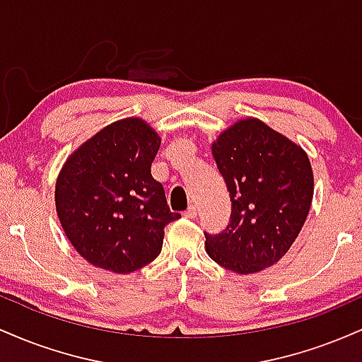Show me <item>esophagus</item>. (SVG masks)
<instances>
[{"instance_id":"obj_1","label":"esophagus","mask_w":362,"mask_h":362,"mask_svg":"<svg viewBox=\"0 0 362 362\" xmlns=\"http://www.w3.org/2000/svg\"><path fill=\"white\" fill-rule=\"evenodd\" d=\"M184 216H185V218H189V219H195V218H197V207L190 206L189 209H187L184 213Z\"/></svg>"}]
</instances>
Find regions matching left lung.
<instances>
[{
    "label": "left lung",
    "mask_w": 362,
    "mask_h": 362,
    "mask_svg": "<svg viewBox=\"0 0 362 362\" xmlns=\"http://www.w3.org/2000/svg\"><path fill=\"white\" fill-rule=\"evenodd\" d=\"M231 199V218L219 235H206V252L236 274H253L281 260L300 235L313 201L306 151L260 119L247 117L211 144Z\"/></svg>",
    "instance_id": "left-lung-1"
}]
</instances>
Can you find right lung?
Returning <instances> with one entry per match:
<instances>
[{"label":"right lung","mask_w":362,"mask_h":362,"mask_svg":"<svg viewBox=\"0 0 362 362\" xmlns=\"http://www.w3.org/2000/svg\"><path fill=\"white\" fill-rule=\"evenodd\" d=\"M161 139L139 117L112 122L74 149L56 182V211L66 236L95 267L129 274L163 247L172 213L151 175Z\"/></svg>","instance_id":"1"}]
</instances>
